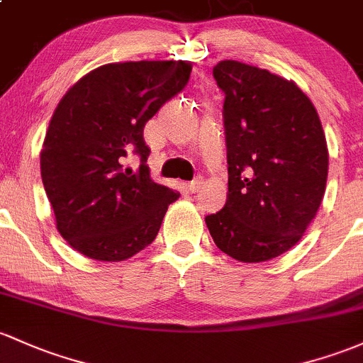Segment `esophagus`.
<instances>
[{"mask_svg": "<svg viewBox=\"0 0 363 363\" xmlns=\"http://www.w3.org/2000/svg\"><path fill=\"white\" fill-rule=\"evenodd\" d=\"M201 186H202V180H201V178H196V180L190 182L189 185H186V190H189V192H192V194H196V192H199V190H201Z\"/></svg>", "mask_w": 363, "mask_h": 363, "instance_id": "1", "label": "esophagus"}]
</instances>
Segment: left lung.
<instances>
[{
	"instance_id": "obj_1",
	"label": "left lung",
	"mask_w": 363,
	"mask_h": 363,
	"mask_svg": "<svg viewBox=\"0 0 363 363\" xmlns=\"http://www.w3.org/2000/svg\"><path fill=\"white\" fill-rule=\"evenodd\" d=\"M228 192L206 216L214 244L242 263L277 258L299 242L325 194V133L301 88L267 69L221 60Z\"/></svg>"
}]
</instances>
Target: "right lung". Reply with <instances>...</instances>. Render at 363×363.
<instances>
[{
  "label": "right lung",
  "instance_id": "right-lung-1",
  "mask_svg": "<svg viewBox=\"0 0 363 363\" xmlns=\"http://www.w3.org/2000/svg\"><path fill=\"white\" fill-rule=\"evenodd\" d=\"M185 60L116 62L93 69L58 102L40 154L57 230L96 261H124L154 242L180 192L150 178L143 128L185 88ZM140 155L136 172L123 166Z\"/></svg>",
  "mask_w": 363,
  "mask_h": 363
}]
</instances>
